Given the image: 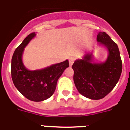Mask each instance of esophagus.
I'll list each match as a JSON object with an SVG mask.
<instances>
[{
    "mask_svg": "<svg viewBox=\"0 0 130 130\" xmlns=\"http://www.w3.org/2000/svg\"><path fill=\"white\" fill-rule=\"evenodd\" d=\"M75 60V58L74 57H70L69 58V64H70V66H71L73 64V63H74V62Z\"/></svg>",
    "mask_w": 130,
    "mask_h": 130,
    "instance_id": "1",
    "label": "esophagus"
}]
</instances>
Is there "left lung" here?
<instances>
[{
	"label": "left lung",
	"instance_id": "1",
	"mask_svg": "<svg viewBox=\"0 0 130 130\" xmlns=\"http://www.w3.org/2000/svg\"><path fill=\"white\" fill-rule=\"evenodd\" d=\"M97 41L108 49L104 62H94L92 54L86 53L73 64L74 82L82 96L92 100L102 99L113 89L120 78L122 59L118 47L106 32H99Z\"/></svg>",
	"mask_w": 130,
	"mask_h": 130
}]
</instances>
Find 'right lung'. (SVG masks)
Instances as JSON below:
<instances>
[{"label": "right lung", "mask_w": 130, "mask_h": 130, "mask_svg": "<svg viewBox=\"0 0 130 130\" xmlns=\"http://www.w3.org/2000/svg\"><path fill=\"white\" fill-rule=\"evenodd\" d=\"M35 36V32L28 35L15 50L12 58L11 75L15 87L24 97L32 101L40 102L53 95L58 80L69 66V63L66 60L43 69L28 70L22 62V54Z\"/></svg>", "instance_id": "obj_1"}]
</instances>
